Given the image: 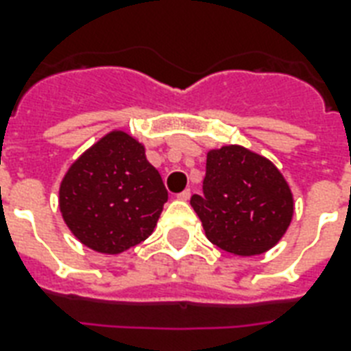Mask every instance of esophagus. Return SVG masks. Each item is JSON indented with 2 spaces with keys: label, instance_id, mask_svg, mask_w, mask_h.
Wrapping results in <instances>:
<instances>
[{
  "label": "esophagus",
  "instance_id": "34e87169",
  "mask_svg": "<svg viewBox=\"0 0 351 351\" xmlns=\"http://www.w3.org/2000/svg\"><path fill=\"white\" fill-rule=\"evenodd\" d=\"M176 198H178V200H184V202H186V200H189V198H191V191H189V189H184V191L176 195Z\"/></svg>",
  "mask_w": 351,
  "mask_h": 351
}]
</instances>
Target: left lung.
Instances as JSON below:
<instances>
[{
  "instance_id": "obj_1",
  "label": "left lung",
  "mask_w": 351,
  "mask_h": 351,
  "mask_svg": "<svg viewBox=\"0 0 351 351\" xmlns=\"http://www.w3.org/2000/svg\"><path fill=\"white\" fill-rule=\"evenodd\" d=\"M191 206L209 242L239 256L271 250L293 217L280 171L240 145L209 151L202 195H193Z\"/></svg>"
}]
</instances>
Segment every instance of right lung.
I'll return each instance as SVG.
<instances>
[{"label": "right lung", "instance_id": "1", "mask_svg": "<svg viewBox=\"0 0 351 351\" xmlns=\"http://www.w3.org/2000/svg\"><path fill=\"white\" fill-rule=\"evenodd\" d=\"M167 197L142 143L112 131L71 165L60 186V209L82 244L117 255L153 233Z\"/></svg>", "mask_w": 351, "mask_h": 351}]
</instances>
